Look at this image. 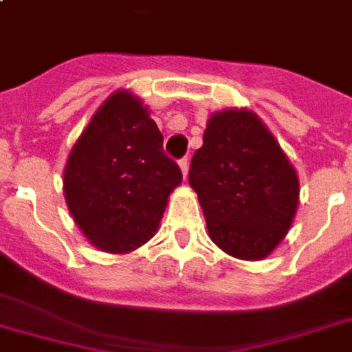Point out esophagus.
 Listing matches in <instances>:
<instances>
[{"mask_svg": "<svg viewBox=\"0 0 352 352\" xmlns=\"http://www.w3.org/2000/svg\"><path fill=\"white\" fill-rule=\"evenodd\" d=\"M179 166H181V171H183V175L186 177V173H188V156L181 158V160H179Z\"/></svg>", "mask_w": 352, "mask_h": 352, "instance_id": "obj_1", "label": "esophagus"}]
</instances>
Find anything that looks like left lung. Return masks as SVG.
Instances as JSON below:
<instances>
[{
    "label": "left lung",
    "mask_w": 352,
    "mask_h": 352,
    "mask_svg": "<svg viewBox=\"0 0 352 352\" xmlns=\"http://www.w3.org/2000/svg\"><path fill=\"white\" fill-rule=\"evenodd\" d=\"M188 183L211 239L241 260L265 258L287 236L298 207L294 168L258 116L245 109L211 115Z\"/></svg>",
    "instance_id": "1"
}]
</instances>
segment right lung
<instances>
[{"label": "right lung", "mask_w": 352, "mask_h": 352, "mask_svg": "<svg viewBox=\"0 0 352 352\" xmlns=\"http://www.w3.org/2000/svg\"><path fill=\"white\" fill-rule=\"evenodd\" d=\"M183 181L143 103L115 92L80 133L64 171L73 219L98 249L128 252L154 236Z\"/></svg>", "instance_id": "right-lung-1"}]
</instances>
